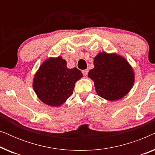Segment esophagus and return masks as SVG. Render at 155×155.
Masks as SVG:
<instances>
[{
  "label": "esophagus",
  "mask_w": 155,
  "mask_h": 155,
  "mask_svg": "<svg viewBox=\"0 0 155 155\" xmlns=\"http://www.w3.org/2000/svg\"><path fill=\"white\" fill-rule=\"evenodd\" d=\"M88 69H85V70H83V71H82V74H83L84 75H87V73H88Z\"/></svg>",
  "instance_id": "obj_1"
}]
</instances>
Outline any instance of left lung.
Returning <instances> with one entry per match:
<instances>
[{
    "mask_svg": "<svg viewBox=\"0 0 155 155\" xmlns=\"http://www.w3.org/2000/svg\"><path fill=\"white\" fill-rule=\"evenodd\" d=\"M94 68L88 76L94 82L99 96L107 100L121 99L131 90L134 73L126 59L116 54L100 53L94 59Z\"/></svg>",
    "mask_w": 155,
    "mask_h": 155,
    "instance_id": "obj_1",
    "label": "left lung"
}]
</instances>
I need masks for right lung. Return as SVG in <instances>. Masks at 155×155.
Segmentation results:
<instances>
[{"label": "right lung", "instance_id": "1", "mask_svg": "<svg viewBox=\"0 0 155 155\" xmlns=\"http://www.w3.org/2000/svg\"><path fill=\"white\" fill-rule=\"evenodd\" d=\"M61 57L46 60L36 73L33 87L40 100L51 107H58L73 94L75 82L82 77L76 68H68Z\"/></svg>", "mask_w": 155, "mask_h": 155}]
</instances>
